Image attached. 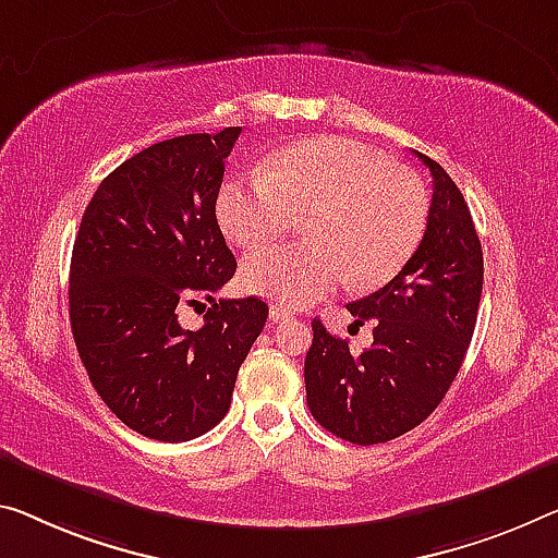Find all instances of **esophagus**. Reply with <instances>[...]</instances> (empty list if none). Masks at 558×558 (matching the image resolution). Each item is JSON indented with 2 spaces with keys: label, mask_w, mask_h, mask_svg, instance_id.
Wrapping results in <instances>:
<instances>
[{
  "label": "esophagus",
  "mask_w": 558,
  "mask_h": 558,
  "mask_svg": "<svg viewBox=\"0 0 558 558\" xmlns=\"http://www.w3.org/2000/svg\"><path fill=\"white\" fill-rule=\"evenodd\" d=\"M269 319H271L274 324H281V322H291V319H294V314H291L289 308H284V306L271 304V308H269Z\"/></svg>",
  "instance_id": "1"
}]
</instances>
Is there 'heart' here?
Returning <instances> with one entry per match:
<instances>
[{
	"label": "heart",
	"instance_id": "1",
	"mask_svg": "<svg viewBox=\"0 0 558 558\" xmlns=\"http://www.w3.org/2000/svg\"><path fill=\"white\" fill-rule=\"evenodd\" d=\"M217 219L231 242L262 250L306 219L312 242L250 254L242 287L302 308L344 281L376 289L422 244L428 196L416 174L341 136H312L274 151L264 171L219 190Z\"/></svg>",
	"mask_w": 558,
	"mask_h": 558
}]
</instances>
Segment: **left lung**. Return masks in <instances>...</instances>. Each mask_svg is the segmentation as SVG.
I'll use <instances>...</instances> for the list:
<instances>
[{
    "label": "left lung",
    "mask_w": 558,
    "mask_h": 558,
    "mask_svg": "<svg viewBox=\"0 0 558 558\" xmlns=\"http://www.w3.org/2000/svg\"><path fill=\"white\" fill-rule=\"evenodd\" d=\"M422 244L387 287L347 304L359 324L374 322V344L354 354L319 319L306 351L312 416L351 444H384L418 426L447 397L476 327L484 287L482 242L464 194L434 159Z\"/></svg>",
    "instance_id": "8db88e82"
}]
</instances>
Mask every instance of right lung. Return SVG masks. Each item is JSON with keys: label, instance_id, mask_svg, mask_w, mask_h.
I'll return each mask as SVG.
<instances>
[{"label": "right lung", "instance_id": "obj_1", "mask_svg": "<svg viewBox=\"0 0 558 558\" xmlns=\"http://www.w3.org/2000/svg\"><path fill=\"white\" fill-rule=\"evenodd\" d=\"M239 134H184L134 154L94 192L74 239L76 351L111 414L157 441H190L225 418L269 316L256 296L214 299L236 271L217 196ZM184 305L205 312L199 330L178 324Z\"/></svg>", "mask_w": 558, "mask_h": 558}]
</instances>
